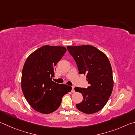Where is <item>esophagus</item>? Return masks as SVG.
<instances>
[{"mask_svg":"<svg viewBox=\"0 0 135 135\" xmlns=\"http://www.w3.org/2000/svg\"><path fill=\"white\" fill-rule=\"evenodd\" d=\"M72 92H75V90H74V86H72V90H71Z\"/></svg>","mask_w":135,"mask_h":135,"instance_id":"34e87169","label":"esophagus"}]
</instances>
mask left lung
I'll return each mask as SVG.
<instances>
[{
  "instance_id": "8db88e82",
  "label": "left lung",
  "mask_w": 135,
  "mask_h": 135,
  "mask_svg": "<svg viewBox=\"0 0 135 135\" xmlns=\"http://www.w3.org/2000/svg\"><path fill=\"white\" fill-rule=\"evenodd\" d=\"M67 47L76 61L79 74H86L90 84L87 89L74 88L83 98L81 103L76 104L77 108L86 114L97 113L105 105L113 89V71L108 57L91 45Z\"/></svg>"
}]
</instances>
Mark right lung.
<instances>
[{
    "instance_id": "right-lung-1",
    "label": "right lung",
    "mask_w": 135,
    "mask_h": 135,
    "mask_svg": "<svg viewBox=\"0 0 135 135\" xmlns=\"http://www.w3.org/2000/svg\"><path fill=\"white\" fill-rule=\"evenodd\" d=\"M67 51L65 47L45 45L30 54L22 71L21 88L27 101L35 110L49 114L60 106L63 96L71 86L52 80L55 67Z\"/></svg>"
}]
</instances>
